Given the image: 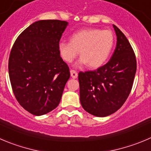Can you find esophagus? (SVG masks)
<instances>
[{
    "label": "esophagus",
    "mask_w": 151,
    "mask_h": 151,
    "mask_svg": "<svg viewBox=\"0 0 151 151\" xmlns=\"http://www.w3.org/2000/svg\"><path fill=\"white\" fill-rule=\"evenodd\" d=\"M70 75H71V77L73 78H76L78 77V73L74 70H70Z\"/></svg>",
    "instance_id": "1"
}]
</instances>
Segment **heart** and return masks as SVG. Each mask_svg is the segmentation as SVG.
Here are the masks:
<instances>
[{
    "label": "heart",
    "mask_w": 151,
    "mask_h": 151,
    "mask_svg": "<svg viewBox=\"0 0 151 151\" xmlns=\"http://www.w3.org/2000/svg\"><path fill=\"white\" fill-rule=\"evenodd\" d=\"M114 41V35L110 30L85 29L73 33L70 42L61 41L58 49L66 62L71 63L79 51V64H87L90 68H98L107 61Z\"/></svg>",
    "instance_id": "obj_1"
}]
</instances>
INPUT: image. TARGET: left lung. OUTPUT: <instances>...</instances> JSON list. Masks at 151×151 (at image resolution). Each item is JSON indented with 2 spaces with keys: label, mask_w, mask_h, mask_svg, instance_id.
<instances>
[{
  "label": "left lung",
  "mask_w": 151,
  "mask_h": 151,
  "mask_svg": "<svg viewBox=\"0 0 151 151\" xmlns=\"http://www.w3.org/2000/svg\"><path fill=\"white\" fill-rule=\"evenodd\" d=\"M117 36L110 61L93 71L80 72V101L90 114L104 117L113 114L127 100L136 72L134 51L122 32L113 24Z\"/></svg>",
  "instance_id": "obj_1"
}]
</instances>
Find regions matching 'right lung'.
<instances>
[{
  "label": "right lung",
  "mask_w": 151,
  "mask_h": 151,
  "mask_svg": "<svg viewBox=\"0 0 151 151\" xmlns=\"http://www.w3.org/2000/svg\"><path fill=\"white\" fill-rule=\"evenodd\" d=\"M67 24L59 20L36 21L20 34L10 52L12 91L20 105L35 116L58 107L70 77L58 49Z\"/></svg>",
  "instance_id": "right-lung-1"
}]
</instances>
